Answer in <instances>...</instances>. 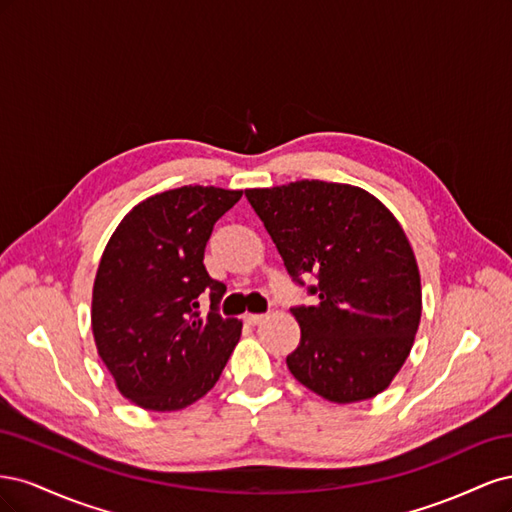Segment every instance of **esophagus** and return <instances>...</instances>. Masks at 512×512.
<instances>
[{
	"label": "esophagus",
	"instance_id": "34e87169",
	"mask_svg": "<svg viewBox=\"0 0 512 512\" xmlns=\"http://www.w3.org/2000/svg\"><path fill=\"white\" fill-rule=\"evenodd\" d=\"M265 318H267L265 314H245V316H243V320H245L247 324H252V327H254V324H260Z\"/></svg>",
	"mask_w": 512,
	"mask_h": 512
}]
</instances>
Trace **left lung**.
Listing matches in <instances>:
<instances>
[{
    "label": "left lung",
    "mask_w": 512,
    "mask_h": 512,
    "mask_svg": "<svg viewBox=\"0 0 512 512\" xmlns=\"http://www.w3.org/2000/svg\"><path fill=\"white\" fill-rule=\"evenodd\" d=\"M245 196L292 282L316 277V303L290 307L301 327L290 374L335 404L382 393L421 322V275L395 215L361 188L316 179Z\"/></svg>",
    "instance_id": "8db88e82"
}]
</instances>
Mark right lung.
Returning <instances> with one entry per match:
<instances>
[{
  "mask_svg": "<svg viewBox=\"0 0 512 512\" xmlns=\"http://www.w3.org/2000/svg\"><path fill=\"white\" fill-rule=\"evenodd\" d=\"M241 190L183 185L151 196L121 220L106 243L91 299L100 359L123 397L153 412L194 404L220 380L241 337L222 318L226 286L203 258L215 222ZM205 293L207 317L197 312Z\"/></svg>",
  "mask_w": 512,
  "mask_h": 512,
  "instance_id": "add662e5",
  "label": "right lung"
}]
</instances>
